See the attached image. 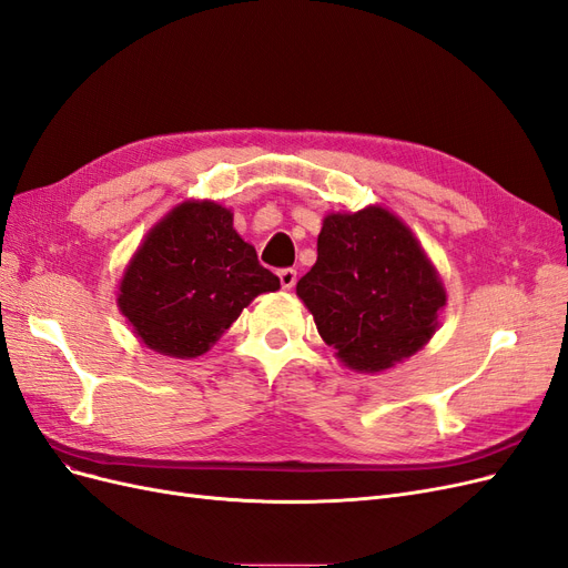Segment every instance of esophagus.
Listing matches in <instances>:
<instances>
[{
  "label": "esophagus",
  "mask_w": 568,
  "mask_h": 568,
  "mask_svg": "<svg viewBox=\"0 0 568 568\" xmlns=\"http://www.w3.org/2000/svg\"><path fill=\"white\" fill-rule=\"evenodd\" d=\"M296 280H298L296 270H291V267L280 270V282H282V288H284V291H291L293 286H296Z\"/></svg>",
  "instance_id": "1"
}]
</instances>
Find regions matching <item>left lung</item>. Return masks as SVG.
<instances>
[{
	"label": "left lung",
	"mask_w": 568,
	"mask_h": 568,
	"mask_svg": "<svg viewBox=\"0 0 568 568\" xmlns=\"http://www.w3.org/2000/svg\"><path fill=\"white\" fill-rule=\"evenodd\" d=\"M296 296L336 359L357 374H383L437 334L446 288L416 234L381 204L331 211L317 263Z\"/></svg>",
	"instance_id": "obj_1"
}]
</instances>
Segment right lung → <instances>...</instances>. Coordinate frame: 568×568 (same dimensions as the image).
Listing matches in <instances>:
<instances>
[{
  "instance_id": "1",
  "label": "right lung",
  "mask_w": 568,
  "mask_h": 568,
  "mask_svg": "<svg viewBox=\"0 0 568 568\" xmlns=\"http://www.w3.org/2000/svg\"><path fill=\"white\" fill-rule=\"evenodd\" d=\"M232 223V209L187 197L133 251L116 284V307L148 349L197 359L253 298L280 288Z\"/></svg>"
}]
</instances>
